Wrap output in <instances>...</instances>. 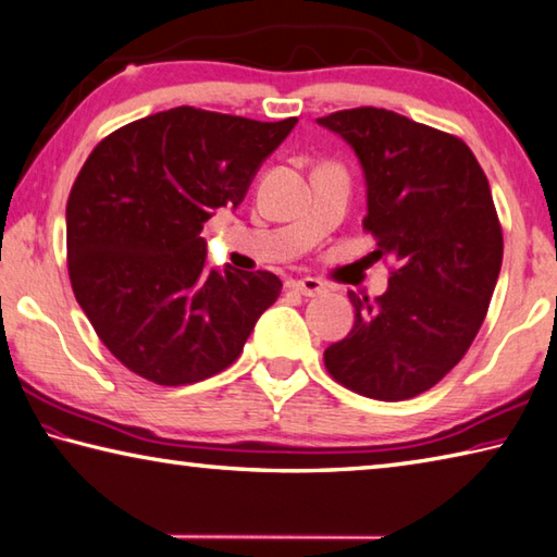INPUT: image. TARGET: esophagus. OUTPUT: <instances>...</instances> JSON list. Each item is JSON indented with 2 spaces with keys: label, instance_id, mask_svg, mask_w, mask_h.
<instances>
[{
  "label": "esophagus",
  "instance_id": "obj_1",
  "mask_svg": "<svg viewBox=\"0 0 557 557\" xmlns=\"http://www.w3.org/2000/svg\"><path fill=\"white\" fill-rule=\"evenodd\" d=\"M289 287L301 297H319L323 292V282L317 277H301V280H292Z\"/></svg>",
  "mask_w": 557,
  "mask_h": 557
}]
</instances>
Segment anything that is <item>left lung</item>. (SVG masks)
I'll return each mask as SVG.
<instances>
[{"instance_id":"left-lung-1","label":"left lung","mask_w":557,"mask_h":557,"mask_svg":"<svg viewBox=\"0 0 557 557\" xmlns=\"http://www.w3.org/2000/svg\"><path fill=\"white\" fill-rule=\"evenodd\" d=\"M366 173L362 228L394 256L389 287L350 292L356 323L323 352L329 375L380 401L431 389L458 366L487 317L504 238L487 175L458 136L377 107L317 119Z\"/></svg>"}]
</instances>
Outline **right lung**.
Listing matches in <instances>:
<instances>
[{
    "label": "right lung",
    "instance_id": "add662e5",
    "mask_svg": "<svg viewBox=\"0 0 557 557\" xmlns=\"http://www.w3.org/2000/svg\"><path fill=\"white\" fill-rule=\"evenodd\" d=\"M297 116L256 121L175 107L99 140L67 197L77 305L121 366L180 387L234 366L282 282L207 268L205 221L238 207Z\"/></svg>",
    "mask_w": 557,
    "mask_h": 557
}]
</instances>
